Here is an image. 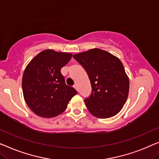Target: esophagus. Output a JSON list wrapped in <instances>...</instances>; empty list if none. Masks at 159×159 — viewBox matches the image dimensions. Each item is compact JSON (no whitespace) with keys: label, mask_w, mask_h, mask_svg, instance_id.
Listing matches in <instances>:
<instances>
[{"label":"esophagus","mask_w":159,"mask_h":159,"mask_svg":"<svg viewBox=\"0 0 159 159\" xmlns=\"http://www.w3.org/2000/svg\"><path fill=\"white\" fill-rule=\"evenodd\" d=\"M73 87H74V88H75V90H76L77 91H79V87H78V86H77V85H76V84H75V85H74V86H73Z\"/></svg>","instance_id":"1"}]
</instances>
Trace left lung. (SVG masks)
<instances>
[{"instance_id": "1", "label": "left lung", "mask_w": 159, "mask_h": 159, "mask_svg": "<svg viewBox=\"0 0 159 159\" xmlns=\"http://www.w3.org/2000/svg\"><path fill=\"white\" fill-rule=\"evenodd\" d=\"M86 70L92 93L85 99L89 112L98 118L118 114L128 97L129 83L119 58L107 51L93 48L73 55Z\"/></svg>"}]
</instances>
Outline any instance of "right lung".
Returning a JSON list of instances; mask_svg holds the SVG:
<instances>
[{
	"mask_svg": "<svg viewBox=\"0 0 159 159\" xmlns=\"http://www.w3.org/2000/svg\"><path fill=\"white\" fill-rule=\"evenodd\" d=\"M72 57L68 52L45 50L36 55L24 70L22 90L31 110L44 118L54 117L63 112L77 93L66 84L60 70Z\"/></svg>",
	"mask_w": 159,
	"mask_h": 159,
	"instance_id": "obj_1",
	"label": "right lung"
}]
</instances>
